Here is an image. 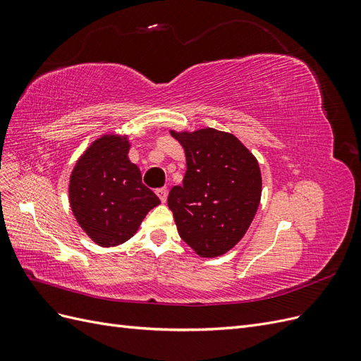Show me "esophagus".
Listing matches in <instances>:
<instances>
[{
    "mask_svg": "<svg viewBox=\"0 0 361 361\" xmlns=\"http://www.w3.org/2000/svg\"><path fill=\"white\" fill-rule=\"evenodd\" d=\"M167 194H169V191H167V188H166V187H162V188H158V190H157V195H158V197L161 199V202H162V203H166V200H167Z\"/></svg>",
    "mask_w": 361,
    "mask_h": 361,
    "instance_id": "34e87169",
    "label": "esophagus"
}]
</instances>
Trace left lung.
<instances>
[{"label": "left lung", "mask_w": 361, "mask_h": 361, "mask_svg": "<svg viewBox=\"0 0 361 361\" xmlns=\"http://www.w3.org/2000/svg\"><path fill=\"white\" fill-rule=\"evenodd\" d=\"M170 134L182 145L187 171L169 194L180 238L202 257L233 248L260 203L257 159L235 135L212 128Z\"/></svg>", "instance_id": "obj_1"}]
</instances>
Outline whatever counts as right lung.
<instances>
[{
    "label": "right lung",
    "instance_id": "add662e5",
    "mask_svg": "<svg viewBox=\"0 0 361 361\" xmlns=\"http://www.w3.org/2000/svg\"><path fill=\"white\" fill-rule=\"evenodd\" d=\"M129 146L126 137L102 135L84 152L71 174L72 212L101 247L128 241L147 212L161 203L141 182L140 169L129 161Z\"/></svg>",
    "mask_w": 361,
    "mask_h": 361
}]
</instances>
